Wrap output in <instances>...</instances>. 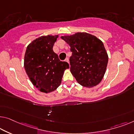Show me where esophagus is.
Instances as JSON below:
<instances>
[{
	"label": "esophagus",
	"mask_w": 134,
	"mask_h": 134,
	"mask_svg": "<svg viewBox=\"0 0 134 134\" xmlns=\"http://www.w3.org/2000/svg\"><path fill=\"white\" fill-rule=\"evenodd\" d=\"M65 61H66L67 63H68L69 64V59H68V58H66V59H65Z\"/></svg>",
	"instance_id": "34e87169"
}]
</instances>
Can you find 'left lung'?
<instances>
[{
  "label": "left lung",
  "mask_w": 134,
  "mask_h": 134,
  "mask_svg": "<svg viewBox=\"0 0 134 134\" xmlns=\"http://www.w3.org/2000/svg\"><path fill=\"white\" fill-rule=\"evenodd\" d=\"M61 38L70 46V71L77 82L87 88L98 85L104 76L108 61L103 42L87 32Z\"/></svg>",
  "instance_id": "8db88e82"
}]
</instances>
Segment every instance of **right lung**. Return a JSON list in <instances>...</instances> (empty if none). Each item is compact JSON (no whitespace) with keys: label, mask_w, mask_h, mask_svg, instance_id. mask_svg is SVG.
I'll return each mask as SVG.
<instances>
[{"label":"right lung","mask_w":134,"mask_h":134,"mask_svg":"<svg viewBox=\"0 0 134 134\" xmlns=\"http://www.w3.org/2000/svg\"><path fill=\"white\" fill-rule=\"evenodd\" d=\"M58 35L41 36L27 46L24 59V67L29 78L41 92L55 91L60 85L66 69L67 62L61 61L53 51Z\"/></svg>","instance_id":"right-lung-1"}]
</instances>
